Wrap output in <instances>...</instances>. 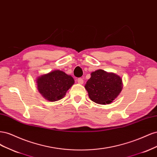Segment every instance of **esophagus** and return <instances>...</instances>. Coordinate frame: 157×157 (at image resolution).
Segmentation results:
<instances>
[{
	"instance_id": "1",
	"label": "esophagus",
	"mask_w": 157,
	"mask_h": 157,
	"mask_svg": "<svg viewBox=\"0 0 157 157\" xmlns=\"http://www.w3.org/2000/svg\"><path fill=\"white\" fill-rule=\"evenodd\" d=\"M77 82L80 84H82L84 83V80L82 78H78V80H77Z\"/></svg>"
}]
</instances>
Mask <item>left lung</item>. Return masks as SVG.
Listing matches in <instances>:
<instances>
[{
  "label": "left lung",
  "mask_w": 157,
  "mask_h": 157,
  "mask_svg": "<svg viewBox=\"0 0 157 157\" xmlns=\"http://www.w3.org/2000/svg\"><path fill=\"white\" fill-rule=\"evenodd\" d=\"M84 87L92 101L106 105L113 102L119 95L122 89V81L115 73L98 69L91 73V77Z\"/></svg>",
  "instance_id": "left-lung-1"
}]
</instances>
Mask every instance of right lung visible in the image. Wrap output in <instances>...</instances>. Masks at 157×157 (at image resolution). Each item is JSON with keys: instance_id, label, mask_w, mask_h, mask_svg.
Returning <instances> with one entry per match:
<instances>
[{"instance_id": "1", "label": "right lung", "mask_w": 157, "mask_h": 157, "mask_svg": "<svg viewBox=\"0 0 157 157\" xmlns=\"http://www.w3.org/2000/svg\"><path fill=\"white\" fill-rule=\"evenodd\" d=\"M37 88L40 94L50 101H56L62 99L67 90L75 83L73 78L63 71L55 70L36 79Z\"/></svg>"}]
</instances>
